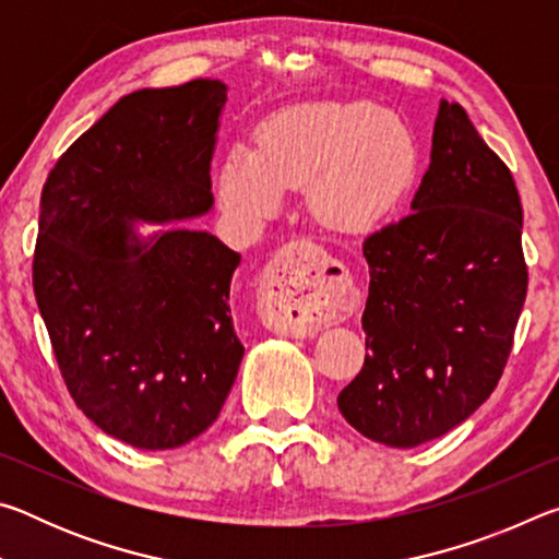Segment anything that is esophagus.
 I'll return each instance as SVG.
<instances>
[{
    "label": "esophagus",
    "instance_id": "34e87169",
    "mask_svg": "<svg viewBox=\"0 0 559 559\" xmlns=\"http://www.w3.org/2000/svg\"><path fill=\"white\" fill-rule=\"evenodd\" d=\"M328 263L318 246L288 243L263 283V320L271 330L308 337L335 320L343 286L328 278Z\"/></svg>",
    "mask_w": 559,
    "mask_h": 559
}]
</instances>
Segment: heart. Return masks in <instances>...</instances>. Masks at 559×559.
I'll return each mask as SVG.
<instances>
[{"label":"heart","mask_w":559,"mask_h":559,"mask_svg":"<svg viewBox=\"0 0 559 559\" xmlns=\"http://www.w3.org/2000/svg\"><path fill=\"white\" fill-rule=\"evenodd\" d=\"M419 169L412 128L367 100H308L263 122L257 147L239 143L216 175L222 210L236 222H263L290 187L306 185L320 224L359 234L382 224Z\"/></svg>","instance_id":"1"}]
</instances>
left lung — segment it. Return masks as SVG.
<instances>
[{"instance_id":"obj_1","label":"left lung","mask_w":559,"mask_h":559,"mask_svg":"<svg viewBox=\"0 0 559 559\" xmlns=\"http://www.w3.org/2000/svg\"><path fill=\"white\" fill-rule=\"evenodd\" d=\"M523 206L513 175L459 103L441 100L412 214L367 236L365 367L337 394L362 437L394 449L439 439L503 374L525 302Z\"/></svg>"}]
</instances>
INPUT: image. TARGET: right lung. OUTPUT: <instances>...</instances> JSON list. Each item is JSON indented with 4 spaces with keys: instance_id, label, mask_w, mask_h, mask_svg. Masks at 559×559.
<instances>
[{
    "instance_id": "1",
    "label": "right lung",
    "mask_w": 559,
    "mask_h": 559,
    "mask_svg": "<svg viewBox=\"0 0 559 559\" xmlns=\"http://www.w3.org/2000/svg\"><path fill=\"white\" fill-rule=\"evenodd\" d=\"M222 81L120 98L51 169L34 293L73 402L108 437L177 449L216 421L243 345L229 293L241 253L179 224L212 212Z\"/></svg>"
}]
</instances>
